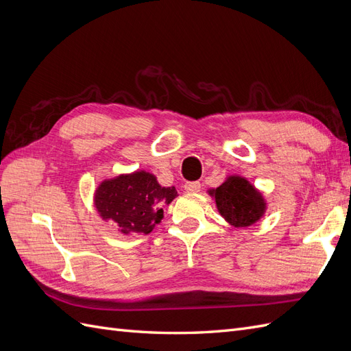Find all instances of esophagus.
Here are the masks:
<instances>
[{"instance_id": "1", "label": "esophagus", "mask_w": 351, "mask_h": 351, "mask_svg": "<svg viewBox=\"0 0 351 351\" xmlns=\"http://www.w3.org/2000/svg\"><path fill=\"white\" fill-rule=\"evenodd\" d=\"M184 190L189 193H197L200 190V183L199 182H187L184 184Z\"/></svg>"}]
</instances>
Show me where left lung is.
<instances>
[{"instance_id": "8db88e82", "label": "left lung", "mask_w": 351, "mask_h": 351, "mask_svg": "<svg viewBox=\"0 0 351 351\" xmlns=\"http://www.w3.org/2000/svg\"><path fill=\"white\" fill-rule=\"evenodd\" d=\"M210 195L215 196L219 214L239 228L254 224L267 205L262 195L243 177H230Z\"/></svg>"}]
</instances>
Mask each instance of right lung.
Instances as JSON below:
<instances>
[{"instance_id":"right-lung-1","label":"right lung","mask_w":351,"mask_h":351,"mask_svg":"<svg viewBox=\"0 0 351 351\" xmlns=\"http://www.w3.org/2000/svg\"><path fill=\"white\" fill-rule=\"evenodd\" d=\"M177 196L174 187H161L146 171L119 176L102 182L95 206L105 221H112L123 234H149L162 219V206Z\"/></svg>"}]
</instances>
